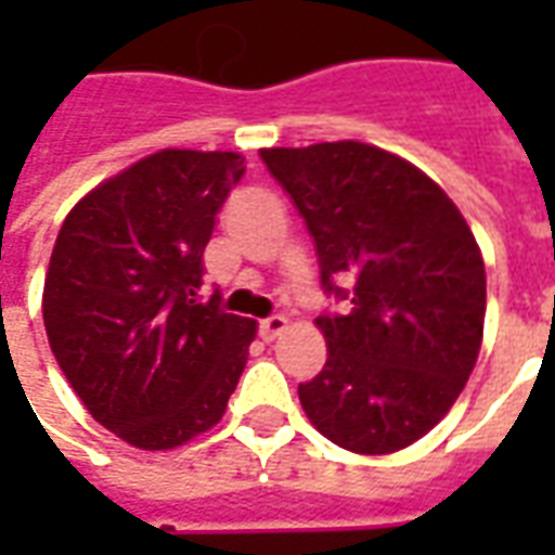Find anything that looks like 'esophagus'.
I'll use <instances>...</instances> for the list:
<instances>
[{
    "mask_svg": "<svg viewBox=\"0 0 555 555\" xmlns=\"http://www.w3.org/2000/svg\"><path fill=\"white\" fill-rule=\"evenodd\" d=\"M258 330H261V336H264L267 341H273V338L282 336V333L288 330V318H282V314H270V318H264V321L258 324Z\"/></svg>",
    "mask_w": 555,
    "mask_h": 555,
    "instance_id": "obj_1",
    "label": "esophagus"
}]
</instances>
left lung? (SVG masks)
<instances>
[{"label": "left lung", "mask_w": 555, "mask_h": 555, "mask_svg": "<svg viewBox=\"0 0 555 555\" xmlns=\"http://www.w3.org/2000/svg\"><path fill=\"white\" fill-rule=\"evenodd\" d=\"M261 159L306 219L324 291L348 300L345 314L314 318L330 353L297 389L302 410L348 452H398L452 410L478 360L488 291L476 237L425 171L380 147L348 139Z\"/></svg>", "instance_id": "obj_1"}]
</instances>
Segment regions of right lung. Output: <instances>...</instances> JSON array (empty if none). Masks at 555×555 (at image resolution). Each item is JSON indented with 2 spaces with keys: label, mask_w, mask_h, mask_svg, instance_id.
Here are the masks:
<instances>
[{
  "label": "right lung",
  "mask_w": 555,
  "mask_h": 555,
  "mask_svg": "<svg viewBox=\"0 0 555 555\" xmlns=\"http://www.w3.org/2000/svg\"><path fill=\"white\" fill-rule=\"evenodd\" d=\"M234 151L166 147L67 214L43 282V326L91 416L145 452L214 428L241 380L255 321L198 302L205 246L241 181Z\"/></svg>",
  "instance_id": "add662e5"
}]
</instances>
